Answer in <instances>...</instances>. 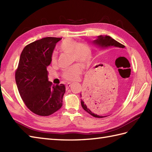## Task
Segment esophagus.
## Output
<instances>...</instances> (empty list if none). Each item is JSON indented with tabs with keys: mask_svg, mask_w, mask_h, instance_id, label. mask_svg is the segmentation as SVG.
Listing matches in <instances>:
<instances>
[{
	"mask_svg": "<svg viewBox=\"0 0 152 152\" xmlns=\"http://www.w3.org/2000/svg\"><path fill=\"white\" fill-rule=\"evenodd\" d=\"M70 86H71V83H70V82L66 83V88H68L70 87Z\"/></svg>",
	"mask_w": 152,
	"mask_h": 152,
	"instance_id": "34e87169",
	"label": "esophagus"
}]
</instances>
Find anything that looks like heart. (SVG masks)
I'll list each match as a JSON object with an SVG mask.
<instances>
[{
    "label": "heart",
    "instance_id": "1",
    "mask_svg": "<svg viewBox=\"0 0 152 152\" xmlns=\"http://www.w3.org/2000/svg\"><path fill=\"white\" fill-rule=\"evenodd\" d=\"M62 51L70 53L72 55V60L88 64L91 61V51L88 45L78 43L72 39H66L60 45ZM51 62L55 64L56 62V55L53 53L51 56ZM83 66L80 64H75L67 68L63 72V78L69 81H73L78 78L81 72Z\"/></svg>",
    "mask_w": 152,
    "mask_h": 152
}]
</instances>
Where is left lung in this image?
Returning a JSON list of instances; mask_svg holds the SVG:
<instances>
[{
  "instance_id": "1",
  "label": "left lung",
  "mask_w": 152,
  "mask_h": 152,
  "mask_svg": "<svg viewBox=\"0 0 152 152\" xmlns=\"http://www.w3.org/2000/svg\"><path fill=\"white\" fill-rule=\"evenodd\" d=\"M92 43L94 45H96L97 48L100 49H107L109 47H118V48H124V46L123 45L118 43V41L115 40L108 35H99L97 36L96 39L92 41ZM98 91L97 90V87L94 88V90H90L86 93V95L84 94H80L82 99H81V105L82 108L84 109L86 112H88L89 114L93 116L94 117L96 118H104L107 117V116H103V115H99L95 113L93 110V107L92 105H90V102H92L91 103H94V106L96 104V102H99L101 99V97H98V94L97 93ZM100 99H99V98Z\"/></svg>"
}]
</instances>
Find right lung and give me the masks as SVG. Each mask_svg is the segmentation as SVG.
Instances as JSON below:
<instances>
[{"label": "right lung", "instance_id": "right-lung-1", "mask_svg": "<svg viewBox=\"0 0 152 152\" xmlns=\"http://www.w3.org/2000/svg\"><path fill=\"white\" fill-rule=\"evenodd\" d=\"M61 37H44L29 43L20 55L15 74L18 90L29 110L40 116H49L62 105L66 91L64 84L54 85L49 81L47 66Z\"/></svg>", "mask_w": 152, "mask_h": 152}]
</instances>
